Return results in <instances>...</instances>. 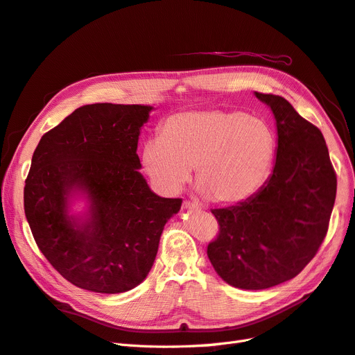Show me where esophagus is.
I'll use <instances>...</instances> for the list:
<instances>
[{
    "label": "esophagus",
    "instance_id": "34e87169",
    "mask_svg": "<svg viewBox=\"0 0 355 355\" xmlns=\"http://www.w3.org/2000/svg\"><path fill=\"white\" fill-rule=\"evenodd\" d=\"M182 209H185V210H198L200 206H198V204H196V202L185 200L184 204H182Z\"/></svg>",
    "mask_w": 355,
    "mask_h": 355
}]
</instances>
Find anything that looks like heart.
<instances>
[{
	"instance_id": "heart-1",
	"label": "heart",
	"mask_w": 355,
	"mask_h": 355,
	"mask_svg": "<svg viewBox=\"0 0 355 355\" xmlns=\"http://www.w3.org/2000/svg\"><path fill=\"white\" fill-rule=\"evenodd\" d=\"M275 135L262 118L218 108L167 116L158 137L142 148V164L154 187L175 196L191 179L202 196L231 206L256 196L270 178Z\"/></svg>"
}]
</instances>
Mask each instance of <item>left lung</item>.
<instances>
[{
  "instance_id": "1",
  "label": "left lung",
  "mask_w": 355,
  "mask_h": 355,
  "mask_svg": "<svg viewBox=\"0 0 355 355\" xmlns=\"http://www.w3.org/2000/svg\"><path fill=\"white\" fill-rule=\"evenodd\" d=\"M254 94L275 116L272 175L252 198L211 210L219 234L207 245L222 280L245 290L282 284L304 270L324 241L336 198V173L320 128L282 96Z\"/></svg>"
}]
</instances>
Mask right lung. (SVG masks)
<instances>
[{"mask_svg": "<svg viewBox=\"0 0 355 355\" xmlns=\"http://www.w3.org/2000/svg\"><path fill=\"white\" fill-rule=\"evenodd\" d=\"M151 106L93 103L41 137L24 204L41 253L84 290L123 293L141 284L180 198H161L139 173L137 141ZM91 201L85 220L67 214L72 191Z\"/></svg>", "mask_w": 355, "mask_h": 355, "instance_id": "obj_1", "label": "right lung"}]
</instances>
